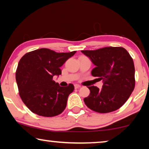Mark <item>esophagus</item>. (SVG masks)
I'll return each mask as SVG.
<instances>
[{
  "label": "esophagus",
  "instance_id": "34e87169",
  "mask_svg": "<svg viewBox=\"0 0 149 149\" xmlns=\"http://www.w3.org/2000/svg\"><path fill=\"white\" fill-rule=\"evenodd\" d=\"M74 87H75V89H79L81 88V86L79 85H77V84H75V85H74Z\"/></svg>",
  "mask_w": 149,
  "mask_h": 149
}]
</instances>
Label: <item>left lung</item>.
<instances>
[{"label":"left lung","mask_w":149,"mask_h":149,"mask_svg":"<svg viewBox=\"0 0 149 149\" xmlns=\"http://www.w3.org/2000/svg\"><path fill=\"white\" fill-rule=\"evenodd\" d=\"M96 65L92 75L102 79V88L88 87L90 94L84 99L90 109L108 113L121 107L129 98L135 86L134 65L129 53L120 47H106L81 51Z\"/></svg>","instance_id":"left-lung-1"}]
</instances>
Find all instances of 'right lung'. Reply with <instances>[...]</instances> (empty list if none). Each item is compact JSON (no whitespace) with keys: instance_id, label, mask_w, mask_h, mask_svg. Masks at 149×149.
<instances>
[{"instance_id":"right-lung-1","label":"right lung","mask_w":149,"mask_h":149,"mask_svg":"<svg viewBox=\"0 0 149 149\" xmlns=\"http://www.w3.org/2000/svg\"><path fill=\"white\" fill-rule=\"evenodd\" d=\"M75 53H57L41 48L26 53L20 59L17 84L20 97L32 112L52 117L65 110L74 86L70 84L61 87L53 80V77L61 74L60 67Z\"/></svg>"}]
</instances>
